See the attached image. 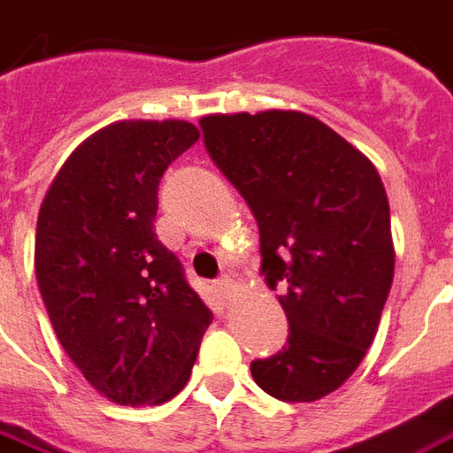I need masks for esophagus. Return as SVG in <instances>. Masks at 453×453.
Masks as SVG:
<instances>
[{"mask_svg":"<svg viewBox=\"0 0 453 453\" xmlns=\"http://www.w3.org/2000/svg\"><path fill=\"white\" fill-rule=\"evenodd\" d=\"M230 287H233V280H230L227 274H223V277H218L216 280V289L223 294V296H227V294H230Z\"/></svg>","mask_w":453,"mask_h":453,"instance_id":"esophagus-1","label":"esophagus"}]
</instances>
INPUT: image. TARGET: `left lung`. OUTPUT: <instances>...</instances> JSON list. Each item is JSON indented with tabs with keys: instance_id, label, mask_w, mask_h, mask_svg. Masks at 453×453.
<instances>
[{
	"instance_id": "obj_1",
	"label": "left lung",
	"mask_w": 453,
	"mask_h": 453,
	"mask_svg": "<svg viewBox=\"0 0 453 453\" xmlns=\"http://www.w3.org/2000/svg\"><path fill=\"white\" fill-rule=\"evenodd\" d=\"M205 150L248 201L262 274L289 321L287 346L250 370L284 403H314L353 375L395 272L380 173L316 117L294 110L201 119Z\"/></svg>"
}]
</instances>
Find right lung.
Masks as SVG:
<instances>
[{
    "mask_svg": "<svg viewBox=\"0 0 453 453\" xmlns=\"http://www.w3.org/2000/svg\"><path fill=\"white\" fill-rule=\"evenodd\" d=\"M198 137L183 119L115 122L73 151L41 203L34 267L53 331L117 404L176 397L213 319L154 233L161 176Z\"/></svg>",
    "mask_w": 453,
    "mask_h": 453,
    "instance_id": "obj_1",
    "label": "right lung"
}]
</instances>
